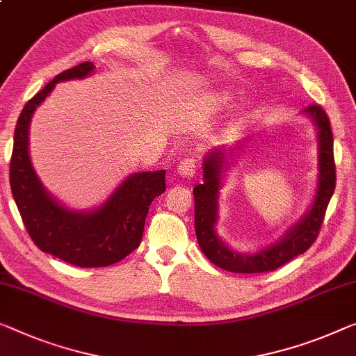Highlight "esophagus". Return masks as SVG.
I'll return each mask as SVG.
<instances>
[{
    "mask_svg": "<svg viewBox=\"0 0 356 356\" xmlns=\"http://www.w3.org/2000/svg\"><path fill=\"white\" fill-rule=\"evenodd\" d=\"M196 171H198V163H196L195 158H185V160L180 161L177 166L179 176L187 177V179H192L196 174Z\"/></svg>",
    "mask_w": 356,
    "mask_h": 356,
    "instance_id": "1",
    "label": "esophagus"
}]
</instances>
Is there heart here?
Segmentation results:
<instances>
[{
	"label": "heart",
	"mask_w": 356,
	"mask_h": 356,
	"mask_svg": "<svg viewBox=\"0 0 356 356\" xmlns=\"http://www.w3.org/2000/svg\"><path fill=\"white\" fill-rule=\"evenodd\" d=\"M229 95L227 94H217V95H214V97H211V100H209V105L214 110H217V108H220V107H224V105H227L229 104Z\"/></svg>",
	"instance_id": "b5f03b06"
}]
</instances>
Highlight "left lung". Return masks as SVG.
<instances>
[{
  "label": "left lung",
  "mask_w": 356,
  "mask_h": 356,
  "mask_svg": "<svg viewBox=\"0 0 356 356\" xmlns=\"http://www.w3.org/2000/svg\"><path fill=\"white\" fill-rule=\"evenodd\" d=\"M314 120L318 131V185L315 200L309 212L286 232L281 240L256 254H241L230 249L217 236V198L227 155L224 148H212L203 161V184L193 188L195 233L201 251L217 267L235 273L273 272L293 261L314 245L320 233L330 200L336 188V164L332 152L331 123L320 105H309L304 110Z\"/></svg>",
  "instance_id": "1"
}]
</instances>
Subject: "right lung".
Instances as JSON below:
<instances>
[{"label": "right lung", "instance_id": "right-lung-1", "mask_svg": "<svg viewBox=\"0 0 356 356\" xmlns=\"http://www.w3.org/2000/svg\"><path fill=\"white\" fill-rule=\"evenodd\" d=\"M94 68L92 62L68 68L25 104L15 124L9 168L10 192L35 245L63 262L88 268L108 267L139 248L148 208L166 190V171L136 172L97 209L84 212L57 203L42 187L29 155L31 115L57 83L86 78Z\"/></svg>", "mask_w": 356, "mask_h": 356}]
</instances>
